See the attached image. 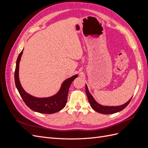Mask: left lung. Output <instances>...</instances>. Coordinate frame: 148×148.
I'll return each instance as SVG.
<instances>
[{"mask_svg":"<svg viewBox=\"0 0 148 148\" xmlns=\"http://www.w3.org/2000/svg\"><path fill=\"white\" fill-rule=\"evenodd\" d=\"M86 92L88 96V99L89 101V104H90V106L92 108V109L95 110V111L97 112L100 114H114L116 112H120L121 110H122L124 109L125 107H126L128 104L130 102L132 98L130 99L128 102H127L125 104L119 106H102L99 104V103H97L95 99H94V97L92 96L91 95V93L89 92L87 85L86 84Z\"/></svg>","mask_w":148,"mask_h":148,"instance_id":"8db88e82","label":"left lung"}]
</instances>
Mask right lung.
<instances>
[{
  "label": "right lung",
  "instance_id": "obj_1",
  "mask_svg": "<svg viewBox=\"0 0 148 148\" xmlns=\"http://www.w3.org/2000/svg\"><path fill=\"white\" fill-rule=\"evenodd\" d=\"M22 51L18 57L15 71V82L23 101L31 110L41 114H51L57 112L64 108L67 102L69 89L73 80L78 77V75L67 78L62 83L60 90L55 95L48 97H36L29 95L22 88L19 79V64L23 53Z\"/></svg>",
  "mask_w": 148,
  "mask_h": 148
}]
</instances>
